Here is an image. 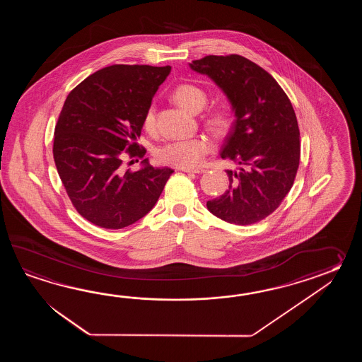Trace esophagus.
<instances>
[{
    "label": "esophagus",
    "mask_w": 362,
    "mask_h": 362,
    "mask_svg": "<svg viewBox=\"0 0 362 362\" xmlns=\"http://www.w3.org/2000/svg\"><path fill=\"white\" fill-rule=\"evenodd\" d=\"M181 170H184L186 173H195V175H199V173L204 172L203 168H182Z\"/></svg>",
    "instance_id": "1"
}]
</instances>
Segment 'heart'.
Wrapping results in <instances>:
<instances>
[{
	"instance_id": "1",
	"label": "heart",
	"mask_w": 362,
	"mask_h": 362,
	"mask_svg": "<svg viewBox=\"0 0 362 362\" xmlns=\"http://www.w3.org/2000/svg\"><path fill=\"white\" fill-rule=\"evenodd\" d=\"M175 102L189 112H199L206 107L208 102L207 93L198 85L180 84L172 93ZM204 123L209 131L216 134L228 133L233 124L230 110L226 106H215L208 110ZM142 125L145 131L154 132L156 127V112L154 105L146 108ZM214 148L212 142L207 137L176 139L164 144L155 151V158L160 164L176 167V168H194L203 162Z\"/></svg>"
}]
</instances>
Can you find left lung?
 Masks as SVG:
<instances>
[{
  "instance_id": "left-lung-1",
  "label": "left lung",
  "mask_w": 362,
  "mask_h": 362,
  "mask_svg": "<svg viewBox=\"0 0 362 362\" xmlns=\"http://www.w3.org/2000/svg\"><path fill=\"white\" fill-rule=\"evenodd\" d=\"M190 67L223 89L237 116L221 158L238 170H226L229 189L208 200V209L234 225L259 223L279 207L299 168L300 132L291 100L269 72L242 55H207Z\"/></svg>"
}]
</instances>
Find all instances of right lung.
<instances>
[{
	"mask_svg": "<svg viewBox=\"0 0 362 362\" xmlns=\"http://www.w3.org/2000/svg\"><path fill=\"white\" fill-rule=\"evenodd\" d=\"M170 66L112 64L69 92L55 124L53 156L69 200L100 228L139 221L159 199L173 170L147 164L124 170L123 159H144L142 117ZM139 162V160H137Z\"/></svg>",
	"mask_w": 362,
	"mask_h": 362,
	"instance_id": "add662e5",
	"label": "right lung"
}]
</instances>
